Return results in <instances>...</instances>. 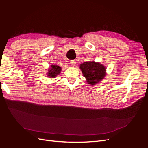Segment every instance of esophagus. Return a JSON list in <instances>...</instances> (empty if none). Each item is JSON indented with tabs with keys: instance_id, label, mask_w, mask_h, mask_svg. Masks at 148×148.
I'll return each instance as SVG.
<instances>
[{
	"instance_id": "esophagus-1",
	"label": "esophagus",
	"mask_w": 148,
	"mask_h": 148,
	"mask_svg": "<svg viewBox=\"0 0 148 148\" xmlns=\"http://www.w3.org/2000/svg\"><path fill=\"white\" fill-rule=\"evenodd\" d=\"M70 65H71V66H75V65H76V61H75V60H70Z\"/></svg>"
}]
</instances>
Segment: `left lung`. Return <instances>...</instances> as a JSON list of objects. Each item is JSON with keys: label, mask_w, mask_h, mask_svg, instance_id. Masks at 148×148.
Returning a JSON list of instances; mask_svg holds the SVG:
<instances>
[{"label": "left lung", "mask_w": 148, "mask_h": 148, "mask_svg": "<svg viewBox=\"0 0 148 148\" xmlns=\"http://www.w3.org/2000/svg\"><path fill=\"white\" fill-rule=\"evenodd\" d=\"M83 77L90 85H95L104 79L106 75V66L100 62L88 61L79 65Z\"/></svg>", "instance_id": "obj_1"}]
</instances>
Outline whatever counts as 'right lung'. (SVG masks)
<instances>
[{
	"instance_id": "1",
	"label": "right lung",
	"mask_w": 148,
	"mask_h": 148,
	"mask_svg": "<svg viewBox=\"0 0 148 148\" xmlns=\"http://www.w3.org/2000/svg\"><path fill=\"white\" fill-rule=\"evenodd\" d=\"M61 71V66L57 65H51L47 70V77L49 78H54L60 73Z\"/></svg>"
}]
</instances>
